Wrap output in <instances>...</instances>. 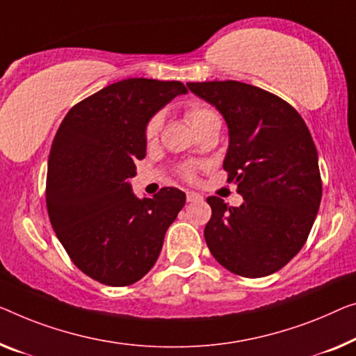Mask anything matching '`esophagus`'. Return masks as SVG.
Wrapping results in <instances>:
<instances>
[{"label":"esophagus","mask_w":356,"mask_h":356,"mask_svg":"<svg viewBox=\"0 0 356 356\" xmlns=\"http://www.w3.org/2000/svg\"><path fill=\"white\" fill-rule=\"evenodd\" d=\"M201 200V195L196 193V192H187V201L188 203H192V201H198Z\"/></svg>","instance_id":"1"}]
</instances>
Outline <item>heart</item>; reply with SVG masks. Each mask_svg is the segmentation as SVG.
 Segmentation results:
<instances>
[{
	"instance_id": "b5f03b06",
	"label": "heart",
	"mask_w": 356,
	"mask_h": 356,
	"mask_svg": "<svg viewBox=\"0 0 356 356\" xmlns=\"http://www.w3.org/2000/svg\"><path fill=\"white\" fill-rule=\"evenodd\" d=\"M185 116H187L188 123L192 124L196 131H200L201 127L212 123V121H220L219 115H217L211 107H208V105H203V104L190 105L187 111H185ZM161 123H163L161 113H155L150 120L147 121L144 136L148 142L156 139V136L160 134ZM196 172H198V164L195 163H185L182 166H179L180 177L188 180V182H193L196 179Z\"/></svg>"
}]
</instances>
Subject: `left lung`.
I'll list each match as a JSON object with an SVG mask.
<instances>
[{
  "label": "left lung",
  "mask_w": 356,
  "mask_h": 356,
  "mask_svg": "<svg viewBox=\"0 0 356 356\" xmlns=\"http://www.w3.org/2000/svg\"><path fill=\"white\" fill-rule=\"evenodd\" d=\"M224 115L230 145L227 180L245 203L209 196L204 240L222 267L246 278L283 268L305 245L321 203L315 142L297 110L278 95L233 81L187 83Z\"/></svg>",
  "instance_id": "obj_1"
}]
</instances>
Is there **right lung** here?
I'll list each match as a JSON object with an SVG mask.
<instances>
[{"label":"right lung","mask_w":356,"mask_h":356,"mask_svg":"<svg viewBox=\"0 0 356 356\" xmlns=\"http://www.w3.org/2000/svg\"><path fill=\"white\" fill-rule=\"evenodd\" d=\"M187 92L180 81L127 78L73 105L52 140L46 206L72 262L99 283L129 286L150 272L185 193L136 198L129 179L145 158L147 121Z\"/></svg>","instance_id":"add662e5"}]
</instances>
